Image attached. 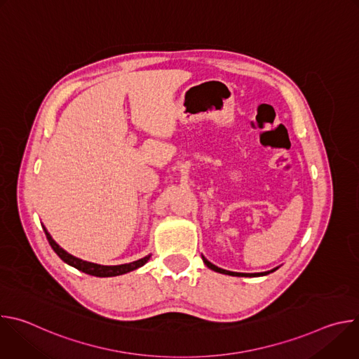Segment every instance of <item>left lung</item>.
Masks as SVG:
<instances>
[{"instance_id": "1", "label": "left lung", "mask_w": 359, "mask_h": 359, "mask_svg": "<svg viewBox=\"0 0 359 359\" xmlns=\"http://www.w3.org/2000/svg\"><path fill=\"white\" fill-rule=\"evenodd\" d=\"M203 263L206 264L209 269H212L213 271H217V273H222V274H227V276H236V277H260V276H267V274H270V273L277 270V269H274L271 271H264V273H234V271H227V270H223V269L212 264L209 260H206L204 257H203Z\"/></svg>"}]
</instances>
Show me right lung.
Returning <instances> with one entry per match:
<instances>
[{
    "label": "right lung",
    "instance_id": "obj_1",
    "mask_svg": "<svg viewBox=\"0 0 359 359\" xmlns=\"http://www.w3.org/2000/svg\"><path fill=\"white\" fill-rule=\"evenodd\" d=\"M43 231H45V236L50 244V247H53V250L60 255V259L62 262H65L67 264L75 267L76 270L82 271V273H86L89 276H95V277H115V276H122V274H126L129 271H133L142 266H144L147 263V260L150 259V254L146 255V257L140 259V260H136L133 263H129V264H121V266H100V264H95V263H89V262H83L78 257H74L72 254L67 252L62 247H60L54 238L50 237V234L46 231V229L43 227Z\"/></svg>",
    "mask_w": 359,
    "mask_h": 359
}]
</instances>
